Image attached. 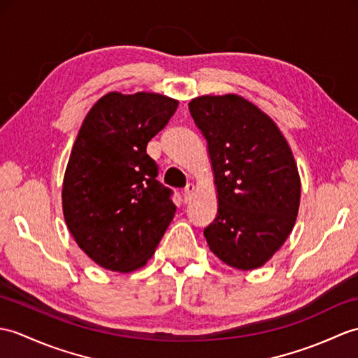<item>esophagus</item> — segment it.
<instances>
[{"instance_id": "34e87169", "label": "esophagus", "mask_w": 358, "mask_h": 358, "mask_svg": "<svg viewBox=\"0 0 358 358\" xmlns=\"http://www.w3.org/2000/svg\"><path fill=\"white\" fill-rule=\"evenodd\" d=\"M194 192H195V186L194 185H187L186 189L182 190V201H185V203L190 201V198H192Z\"/></svg>"}]
</instances>
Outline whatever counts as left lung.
Here are the masks:
<instances>
[{
    "instance_id": "obj_1",
    "label": "left lung",
    "mask_w": 358,
    "mask_h": 358,
    "mask_svg": "<svg viewBox=\"0 0 358 358\" xmlns=\"http://www.w3.org/2000/svg\"><path fill=\"white\" fill-rule=\"evenodd\" d=\"M189 111L207 140L218 192L207 244L230 267H262L292 234L299 212L292 149L276 123L241 96L195 97Z\"/></svg>"
}]
</instances>
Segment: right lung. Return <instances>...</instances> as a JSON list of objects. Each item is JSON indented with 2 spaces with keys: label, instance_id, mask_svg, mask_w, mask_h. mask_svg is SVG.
I'll use <instances>...</instances> for the list:
<instances>
[{
  "label": "right lung",
  "instance_id": "right-lung-1",
  "mask_svg": "<svg viewBox=\"0 0 358 358\" xmlns=\"http://www.w3.org/2000/svg\"><path fill=\"white\" fill-rule=\"evenodd\" d=\"M178 101L155 93H108L74 141L62 185L64 218L78 245L103 268L127 273L155 252L177 207L157 180L148 141Z\"/></svg>",
  "mask_w": 358,
  "mask_h": 358
}]
</instances>
